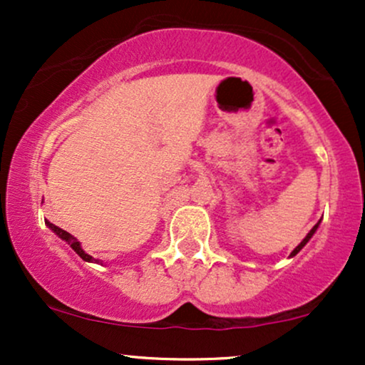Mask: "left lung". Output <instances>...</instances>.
<instances>
[{
	"label": "left lung",
	"instance_id": "left-lung-1",
	"mask_svg": "<svg viewBox=\"0 0 365 365\" xmlns=\"http://www.w3.org/2000/svg\"><path fill=\"white\" fill-rule=\"evenodd\" d=\"M319 223H321V221H317V223H316V225H314V228L311 230V232H309V233H307V237H305V238H304V240H302V242H300V244H299V245H297V247H295V249H293V252L290 254V257H293V255H297V254H299V252H300V250H302V249H304V247H305V244H307V242H309V240H311V238H312V235H314V233H316V230H317V228H319Z\"/></svg>",
	"mask_w": 365,
	"mask_h": 365
}]
</instances>
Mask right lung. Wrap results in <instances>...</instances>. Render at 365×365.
Here are the masks:
<instances>
[{
    "mask_svg": "<svg viewBox=\"0 0 365 365\" xmlns=\"http://www.w3.org/2000/svg\"><path fill=\"white\" fill-rule=\"evenodd\" d=\"M46 225H48L49 228H51V232L56 233V235L60 237L61 240H65L66 244H68L70 247H72V249H73L75 252H77L78 255H81V257L83 259V261H87V262H99L98 259H94V257H92V255H89L87 252H83V249L81 247V242H78L77 238H75L73 235H70L68 232H65V230L60 228V226H56V225L49 223V221H46Z\"/></svg>",
    "mask_w": 365,
    "mask_h": 365,
    "instance_id": "add662e5",
    "label": "right lung"
}]
</instances>
